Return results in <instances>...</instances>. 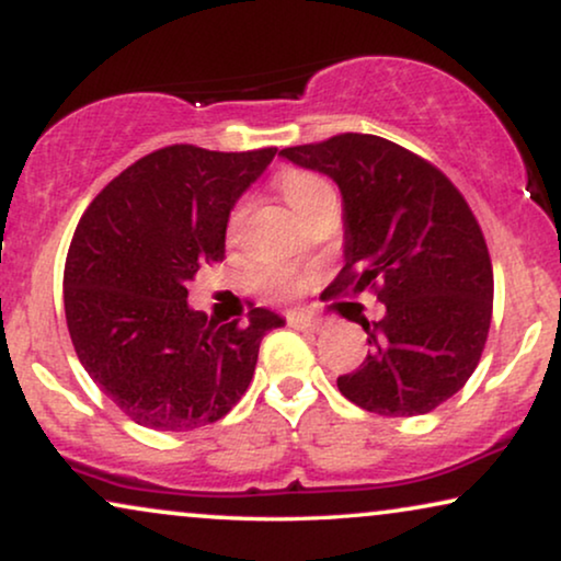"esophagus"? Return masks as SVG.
Returning <instances> with one entry per match:
<instances>
[{
	"label": "esophagus",
	"instance_id": "1",
	"mask_svg": "<svg viewBox=\"0 0 561 561\" xmlns=\"http://www.w3.org/2000/svg\"><path fill=\"white\" fill-rule=\"evenodd\" d=\"M288 324L294 329H301V332H319L324 327V321L317 317H309V313H288Z\"/></svg>",
	"mask_w": 561,
	"mask_h": 561
}]
</instances>
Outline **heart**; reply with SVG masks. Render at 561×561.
Listing matches in <instances>:
<instances>
[{"label":"heart","instance_id":"obj_1","mask_svg":"<svg viewBox=\"0 0 561 561\" xmlns=\"http://www.w3.org/2000/svg\"><path fill=\"white\" fill-rule=\"evenodd\" d=\"M278 186L283 191V196H286V202L290 204V209H294L301 219L321 202V198L334 194L332 183H329L324 175H319L313 171H286L280 175ZM248 211H250L248 202H240L234 206L232 217H229V234L234 237L237 232H240ZM306 280H309L306 275L290 271V267H280V265L267 267V271L260 273V283H263V288L273 298H290L306 286Z\"/></svg>","mask_w":561,"mask_h":561}]
</instances>
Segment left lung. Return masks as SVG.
Instances as JSON below:
<instances>
[{"mask_svg":"<svg viewBox=\"0 0 561 561\" xmlns=\"http://www.w3.org/2000/svg\"><path fill=\"white\" fill-rule=\"evenodd\" d=\"M290 163L336 181L344 267L329 296L373 290L367 357L336 388L380 416L434 411L470 380L493 319V263L470 204L439 168L378 135L344 133L283 148Z\"/></svg>","mask_w":561,"mask_h":561,"instance_id":"1","label":"left lung"}]
</instances>
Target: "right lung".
Segmentation results:
<instances>
[{"label":"right lung","mask_w":561,"mask_h":561,"mask_svg":"<svg viewBox=\"0 0 561 561\" xmlns=\"http://www.w3.org/2000/svg\"><path fill=\"white\" fill-rule=\"evenodd\" d=\"M278 148L168 145L102 188L64 271L66 324L83 370L135 424L191 432L232 411L263 336L283 319L250 309L214 321L188 309V280L225 260L229 211Z\"/></svg>","instance_id":"add662e5"}]
</instances>
